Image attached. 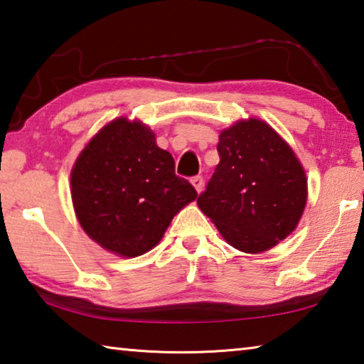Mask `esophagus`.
I'll return each mask as SVG.
<instances>
[{
  "label": "esophagus",
  "instance_id": "obj_1",
  "mask_svg": "<svg viewBox=\"0 0 364 364\" xmlns=\"http://www.w3.org/2000/svg\"><path fill=\"white\" fill-rule=\"evenodd\" d=\"M192 186L195 187L196 192L201 193L203 187H205V178H203L201 176H196V177H193V178H192Z\"/></svg>",
  "mask_w": 364,
  "mask_h": 364
}]
</instances>
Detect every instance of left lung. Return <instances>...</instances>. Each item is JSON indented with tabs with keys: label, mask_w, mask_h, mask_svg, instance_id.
<instances>
[{
	"label": "left lung",
	"mask_w": 364,
	"mask_h": 364,
	"mask_svg": "<svg viewBox=\"0 0 364 364\" xmlns=\"http://www.w3.org/2000/svg\"><path fill=\"white\" fill-rule=\"evenodd\" d=\"M219 164L196 203L238 251L277 246L297 227L307 177L291 146L262 119L235 123L219 136Z\"/></svg>",
	"instance_id": "obj_1"
}]
</instances>
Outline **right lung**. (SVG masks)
Wrapping results in <instances>:
<instances>
[{
  "mask_svg": "<svg viewBox=\"0 0 364 364\" xmlns=\"http://www.w3.org/2000/svg\"><path fill=\"white\" fill-rule=\"evenodd\" d=\"M72 201L82 230L104 250L137 257L155 247L198 193L176 176L174 158L140 121L117 118L76 158Z\"/></svg>",
  "mask_w": 364,
  "mask_h": 364,
  "instance_id": "right-lung-1",
  "label": "right lung"
}]
</instances>
